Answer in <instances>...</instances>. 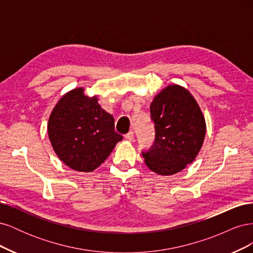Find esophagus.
Instances as JSON below:
<instances>
[{
    "mask_svg": "<svg viewBox=\"0 0 253 253\" xmlns=\"http://www.w3.org/2000/svg\"><path fill=\"white\" fill-rule=\"evenodd\" d=\"M126 139L127 141H133L134 140V132L133 131H129L126 135Z\"/></svg>",
    "mask_w": 253,
    "mask_h": 253,
    "instance_id": "obj_1",
    "label": "esophagus"
}]
</instances>
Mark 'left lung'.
Here are the masks:
<instances>
[{
    "label": "left lung",
    "mask_w": 253,
    "mask_h": 253,
    "mask_svg": "<svg viewBox=\"0 0 253 253\" xmlns=\"http://www.w3.org/2000/svg\"><path fill=\"white\" fill-rule=\"evenodd\" d=\"M155 124V142L142 152L149 169L167 176L178 173L193 163L206 135V121L190 91L171 84L158 93L150 105Z\"/></svg>",
    "instance_id": "left-lung-1"
}]
</instances>
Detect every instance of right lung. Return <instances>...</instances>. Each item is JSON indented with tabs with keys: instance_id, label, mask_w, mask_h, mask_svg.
Masks as SVG:
<instances>
[{
	"instance_id": "1",
	"label": "right lung",
	"mask_w": 253,
	"mask_h": 253,
	"mask_svg": "<svg viewBox=\"0 0 253 253\" xmlns=\"http://www.w3.org/2000/svg\"><path fill=\"white\" fill-rule=\"evenodd\" d=\"M47 132L60 160L78 172H93L114 150L122 136L115 132L114 117L88 97L83 87L67 91L55 105Z\"/></svg>"
}]
</instances>
